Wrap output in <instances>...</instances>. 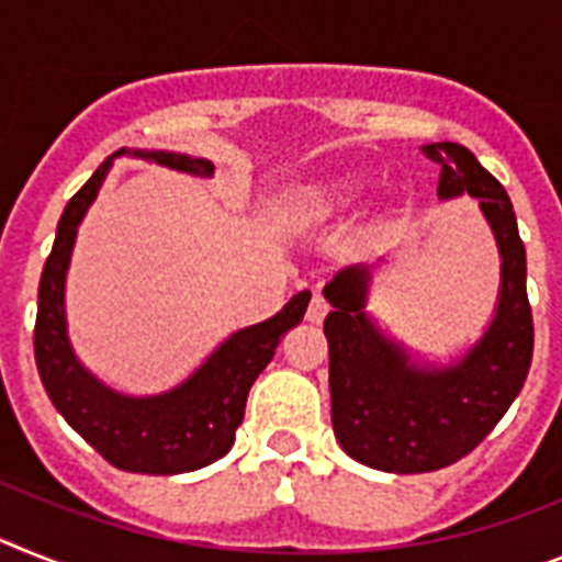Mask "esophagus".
I'll list each match as a JSON object with an SVG mask.
<instances>
[{
  "instance_id": "34e87169",
  "label": "esophagus",
  "mask_w": 562,
  "mask_h": 562,
  "mask_svg": "<svg viewBox=\"0 0 562 562\" xmlns=\"http://www.w3.org/2000/svg\"><path fill=\"white\" fill-rule=\"evenodd\" d=\"M328 311H330L328 300H325V296H322V294H314V296H311L308 311H305V319L314 322V325H319V322L325 319V316H328Z\"/></svg>"
}]
</instances>
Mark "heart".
Returning a JSON list of instances; mask_svg holds the SVG:
<instances>
[{
	"mask_svg": "<svg viewBox=\"0 0 562 562\" xmlns=\"http://www.w3.org/2000/svg\"><path fill=\"white\" fill-rule=\"evenodd\" d=\"M341 194H345V189H341L339 183H336V187L314 189V192H302L300 194V206L305 209V212H325V209L334 206Z\"/></svg>",
	"mask_w": 562,
	"mask_h": 562,
	"instance_id": "1",
	"label": "heart"
}]
</instances>
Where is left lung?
Segmentation results:
<instances>
[{"instance_id":"obj_1","label":"left lung","mask_w":562,"mask_h":562,"mask_svg":"<svg viewBox=\"0 0 562 562\" xmlns=\"http://www.w3.org/2000/svg\"><path fill=\"white\" fill-rule=\"evenodd\" d=\"M441 166L438 198L470 192L501 248V300L486 334L452 368H416L364 316L368 268L350 266L325 285L330 413L341 450L373 470L432 472L470 456L520 393L535 350L526 294V248L506 189L461 144H429Z\"/></svg>"}]
</instances>
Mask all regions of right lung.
<instances>
[{
	"label": "right lung",
	"mask_w": 562,
	"mask_h": 562,
	"mask_svg": "<svg viewBox=\"0 0 562 562\" xmlns=\"http://www.w3.org/2000/svg\"><path fill=\"white\" fill-rule=\"evenodd\" d=\"M92 172L78 189L58 221L56 243L38 282V311L33 328V350L53 407L65 422L101 452L112 467L140 475H180L206 467L226 456L234 432L243 424L246 398L254 379L262 373L282 334L300 325L311 302V291H300L285 308L271 319L243 328L228 336L221 348L209 356L203 368L169 393L149 398L121 396L92 379L72 353L65 322V274L76 243L78 223L85 217L101 180L115 155ZM153 158L180 172L212 175L209 160L175 153H135Z\"/></svg>",
	"instance_id": "1"
}]
</instances>
